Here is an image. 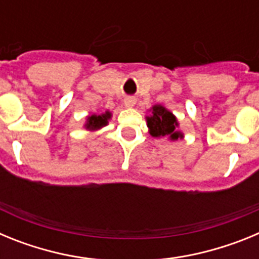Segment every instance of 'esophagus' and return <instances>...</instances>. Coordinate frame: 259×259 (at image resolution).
<instances>
[{
	"label": "esophagus",
	"instance_id": "obj_1",
	"mask_svg": "<svg viewBox=\"0 0 259 259\" xmlns=\"http://www.w3.org/2000/svg\"><path fill=\"white\" fill-rule=\"evenodd\" d=\"M124 104H125V106L132 107L135 105V100H134V98H127V100L124 101Z\"/></svg>",
	"mask_w": 259,
	"mask_h": 259
}]
</instances>
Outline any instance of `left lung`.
I'll return each instance as SVG.
<instances>
[{"instance_id": "obj_1", "label": "left lung", "mask_w": 259, "mask_h": 259, "mask_svg": "<svg viewBox=\"0 0 259 259\" xmlns=\"http://www.w3.org/2000/svg\"><path fill=\"white\" fill-rule=\"evenodd\" d=\"M146 123L150 130V135L154 137H170L171 140H178L182 134L176 131V118L168 110L161 105L153 107L152 115L146 118Z\"/></svg>"}]
</instances>
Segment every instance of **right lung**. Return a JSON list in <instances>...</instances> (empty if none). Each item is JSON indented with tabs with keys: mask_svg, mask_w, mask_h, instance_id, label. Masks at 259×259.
Listing matches in <instances>:
<instances>
[{
	"mask_svg": "<svg viewBox=\"0 0 259 259\" xmlns=\"http://www.w3.org/2000/svg\"><path fill=\"white\" fill-rule=\"evenodd\" d=\"M111 114L107 111V113L102 114V115H92L88 118V123L85 124V127L88 130H97V128H101L104 125L107 124V119H110Z\"/></svg>",
	"mask_w": 259,
	"mask_h": 259,
	"instance_id": "obj_1",
	"label": "right lung"
}]
</instances>
